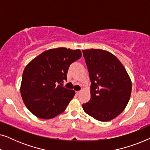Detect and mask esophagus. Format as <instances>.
I'll use <instances>...</instances> for the list:
<instances>
[{
    "label": "esophagus",
    "mask_w": 150,
    "mask_h": 150,
    "mask_svg": "<svg viewBox=\"0 0 150 150\" xmlns=\"http://www.w3.org/2000/svg\"><path fill=\"white\" fill-rule=\"evenodd\" d=\"M80 93H81V91H76V95H79Z\"/></svg>",
    "instance_id": "obj_1"
}]
</instances>
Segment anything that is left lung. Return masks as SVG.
I'll use <instances>...</instances> for the list:
<instances>
[{"label": "left lung", "instance_id": "left-lung-1", "mask_svg": "<svg viewBox=\"0 0 150 150\" xmlns=\"http://www.w3.org/2000/svg\"><path fill=\"white\" fill-rule=\"evenodd\" d=\"M91 81V99L83 104L86 113L100 122L117 117L130 100L132 83L124 65L108 51L83 50Z\"/></svg>", "mask_w": 150, "mask_h": 150}]
</instances>
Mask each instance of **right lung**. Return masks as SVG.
Listing matches in <instances>:
<instances>
[{
  "mask_svg": "<svg viewBox=\"0 0 150 150\" xmlns=\"http://www.w3.org/2000/svg\"><path fill=\"white\" fill-rule=\"evenodd\" d=\"M81 56L80 50L50 49L26 65L22 74L20 92L24 104L33 114L48 120L66 109L75 91L61 85L67 81L69 65Z\"/></svg>",
  "mask_w": 150,
  "mask_h": 150,
  "instance_id": "add662e5",
  "label": "right lung"
}]
</instances>
